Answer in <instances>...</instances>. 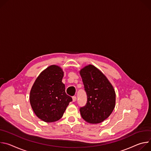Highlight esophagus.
I'll list each match as a JSON object with an SVG mask.
<instances>
[{"mask_svg":"<svg viewBox=\"0 0 151 151\" xmlns=\"http://www.w3.org/2000/svg\"><path fill=\"white\" fill-rule=\"evenodd\" d=\"M76 101V96H73V101L75 102Z\"/></svg>","mask_w":151,"mask_h":151,"instance_id":"obj_1","label":"esophagus"}]
</instances>
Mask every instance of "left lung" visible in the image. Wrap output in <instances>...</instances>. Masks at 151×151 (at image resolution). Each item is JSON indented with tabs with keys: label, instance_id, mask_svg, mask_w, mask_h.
Wrapping results in <instances>:
<instances>
[{
	"label": "left lung",
	"instance_id": "obj_1",
	"mask_svg": "<svg viewBox=\"0 0 151 151\" xmlns=\"http://www.w3.org/2000/svg\"><path fill=\"white\" fill-rule=\"evenodd\" d=\"M80 74L88 98L86 104L80 109L81 116L88 123H101L114 109V89L106 76L92 65L82 68Z\"/></svg>",
	"mask_w": 151,
	"mask_h": 151
}]
</instances>
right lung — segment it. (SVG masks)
Wrapping results in <instances>:
<instances>
[{
    "label": "right lung",
    "mask_w": 151,
    "mask_h": 151,
    "mask_svg": "<svg viewBox=\"0 0 151 151\" xmlns=\"http://www.w3.org/2000/svg\"><path fill=\"white\" fill-rule=\"evenodd\" d=\"M63 77L60 66H50L40 73L30 90L32 109L38 118L45 122L59 120L73 100L65 92Z\"/></svg>",
    "instance_id": "1"
}]
</instances>
